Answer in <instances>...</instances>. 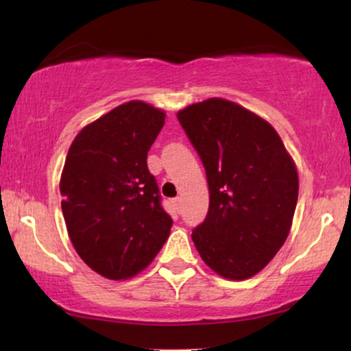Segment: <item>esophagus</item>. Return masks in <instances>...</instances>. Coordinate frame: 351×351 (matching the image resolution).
I'll list each match as a JSON object with an SVG mask.
<instances>
[{
	"mask_svg": "<svg viewBox=\"0 0 351 351\" xmlns=\"http://www.w3.org/2000/svg\"><path fill=\"white\" fill-rule=\"evenodd\" d=\"M172 204H174V207H176L177 212H180V210H182V199L180 197H176L174 201H172Z\"/></svg>",
	"mask_w": 351,
	"mask_h": 351,
	"instance_id": "1",
	"label": "esophagus"
}]
</instances>
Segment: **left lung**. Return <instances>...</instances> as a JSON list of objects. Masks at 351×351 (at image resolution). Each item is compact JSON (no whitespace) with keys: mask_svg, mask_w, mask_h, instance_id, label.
Listing matches in <instances>:
<instances>
[{"mask_svg":"<svg viewBox=\"0 0 351 351\" xmlns=\"http://www.w3.org/2000/svg\"><path fill=\"white\" fill-rule=\"evenodd\" d=\"M206 169L210 204L191 239L232 281L254 276L281 250L298 201V172L276 130L246 108L208 99L177 112Z\"/></svg>","mask_w":351,"mask_h":351,"instance_id":"8db88e82","label":"left lung"}]
</instances>
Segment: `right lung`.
I'll return each mask as SVG.
<instances>
[{
  "mask_svg": "<svg viewBox=\"0 0 351 351\" xmlns=\"http://www.w3.org/2000/svg\"><path fill=\"white\" fill-rule=\"evenodd\" d=\"M165 116L128 101L84 127L69 149L59 183L69 237L86 265L108 279L138 274L169 237L172 218L147 168Z\"/></svg>",
  "mask_w": 351,
  "mask_h": 351,
  "instance_id": "right-lung-1",
  "label": "right lung"
}]
</instances>
